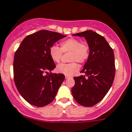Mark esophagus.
<instances>
[{"mask_svg": "<svg viewBox=\"0 0 132 132\" xmlns=\"http://www.w3.org/2000/svg\"><path fill=\"white\" fill-rule=\"evenodd\" d=\"M71 78V76H68V75H65V78L66 79H69V78Z\"/></svg>", "mask_w": 132, "mask_h": 132, "instance_id": "34e87169", "label": "esophagus"}]
</instances>
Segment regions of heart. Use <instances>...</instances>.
<instances>
[{
  "instance_id": "1",
  "label": "heart",
  "mask_w": 132,
  "mask_h": 132,
  "mask_svg": "<svg viewBox=\"0 0 132 132\" xmlns=\"http://www.w3.org/2000/svg\"><path fill=\"white\" fill-rule=\"evenodd\" d=\"M62 52H70V61L68 64L61 63L57 65L56 71L59 73L71 76L78 70V65L75 61L80 64L87 62L90 55V48L86 43L75 38H69L60 43V48L56 46H52L49 50V55L54 62H59L62 57Z\"/></svg>"
}]
</instances>
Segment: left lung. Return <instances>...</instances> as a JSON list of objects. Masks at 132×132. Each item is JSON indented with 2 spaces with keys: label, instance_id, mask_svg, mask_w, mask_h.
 <instances>
[{
  "label": "left lung",
  "instance_id": "obj_1",
  "mask_svg": "<svg viewBox=\"0 0 132 132\" xmlns=\"http://www.w3.org/2000/svg\"><path fill=\"white\" fill-rule=\"evenodd\" d=\"M73 36L85 38L90 55L80 71L84 75L74 77L71 93L80 105L92 107L104 98L112 85L116 73L114 51L104 37L91 30Z\"/></svg>",
  "mask_w": 132,
  "mask_h": 132
}]
</instances>
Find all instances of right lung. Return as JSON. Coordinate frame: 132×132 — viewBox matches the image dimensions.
Returning <instances> with one entry per match:
<instances>
[{
	"label": "right lung",
	"instance_id": "right-lung-1",
	"mask_svg": "<svg viewBox=\"0 0 132 132\" xmlns=\"http://www.w3.org/2000/svg\"><path fill=\"white\" fill-rule=\"evenodd\" d=\"M66 36L50 30H39L25 37L16 51L13 62L14 83L21 96L30 104L44 107L55 98L64 75L44 73L55 68L49 55L50 48Z\"/></svg>",
	"mask_w": 132,
	"mask_h": 132
}]
</instances>
